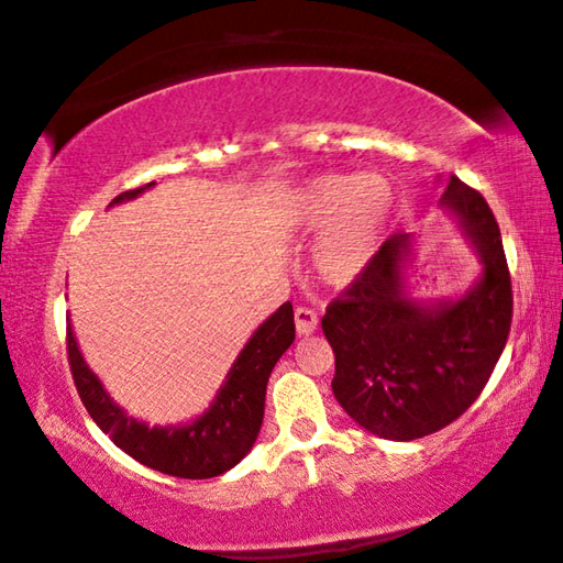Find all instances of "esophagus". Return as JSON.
<instances>
[{
  "mask_svg": "<svg viewBox=\"0 0 563 563\" xmlns=\"http://www.w3.org/2000/svg\"><path fill=\"white\" fill-rule=\"evenodd\" d=\"M296 329L298 334H313L316 329H319V316H316V311H311V308L300 306L296 308Z\"/></svg>",
  "mask_w": 563,
  "mask_h": 563,
  "instance_id": "34e87169",
  "label": "esophagus"
}]
</instances>
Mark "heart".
<instances>
[{"label": "heart", "mask_w": 563, "mask_h": 563, "mask_svg": "<svg viewBox=\"0 0 563 563\" xmlns=\"http://www.w3.org/2000/svg\"><path fill=\"white\" fill-rule=\"evenodd\" d=\"M395 211L393 184L379 173H323L292 194L290 221L321 234L316 271L331 285H350L383 247Z\"/></svg>", "instance_id": "heart-1"}]
</instances>
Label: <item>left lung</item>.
<instances>
[{
  "instance_id": "left-lung-1",
  "label": "left lung",
  "mask_w": 563,
  "mask_h": 563,
  "mask_svg": "<svg viewBox=\"0 0 563 563\" xmlns=\"http://www.w3.org/2000/svg\"><path fill=\"white\" fill-rule=\"evenodd\" d=\"M441 203L462 219L485 263L462 300L423 308L402 296L408 236L393 234L321 319L336 362L331 390L379 439L413 441L454 423L485 390L510 334L512 283L493 209L456 176Z\"/></svg>"
}]
</instances>
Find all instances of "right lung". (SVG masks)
<instances>
[{"instance_id": "obj_1", "label": "right lung", "mask_w": 563, "mask_h": 563, "mask_svg": "<svg viewBox=\"0 0 563 563\" xmlns=\"http://www.w3.org/2000/svg\"><path fill=\"white\" fill-rule=\"evenodd\" d=\"M150 186L153 184L130 188L112 203L134 199ZM292 339H296V321L288 300L244 346L209 413L180 429H147L145 423L126 418L124 410L109 400L97 375L86 367L70 327L66 329V352L78 398L99 429L109 433V439L124 454L170 477L209 479L232 470L255 443L265 416L267 377Z\"/></svg>"}]
</instances>
